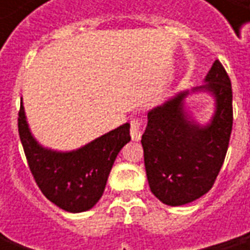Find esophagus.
<instances>
[{
  "label": "esophagus",
  "instance_id": "obj_1",
  "mask_svg": "<svg viewBox=\"0 0 250 250\" xmlns=\"http://www.w3.org/2000/svg\"><path fill=\"white\" fill-rule=\"evenodd\" d=\"M143 120L140 117H135L130 120V138L133 140H140L142 129H143Z\"/></svg>",
  "mask_w": 250,
  "mask_h": 250
}]
</instances>
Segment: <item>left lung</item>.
I'll return each instance as SVG.
<instances>
[{"instance_id":"obj_1","label":"left lung","mask_w":250,"mask_h":250,"mask_svg":"<svg viewBox=\"0 0 250 250\" xmlns=\"http://www.w3.org/2000/svg\"><path fill=\"white\" fill-rule=\"evenodd\" d=\"M206 84L195 90L216 97V114L202 128L184 111L188 91L147 114L142 136L145 167L153 195L168 206H182L207 193L226 159L232 130V87L218 60L206 76Z\"/></svg>"}]
</instances>
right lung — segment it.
Returning a JSON list of instances; mask_svg holds the SVG:
<instances>
[{
  "mask_svg": "<svg viewBox=\"0 0 250 250\" xmlns=\"http://www.w3.org/2000/svg\"><path fill=\"white\" fill-rule=\"evenodd\" d=\"M18 130L37 187L50 202L71 213L86 211L99 202L114 161L130 140L129 124H124L75 151L44 149L29 130L22 103Z\"/></svg>",
  "mask_w": 250,
  "mask_h": 250,
  "instance_id": "1",
  "label": "right lung"
}]
</instances>
